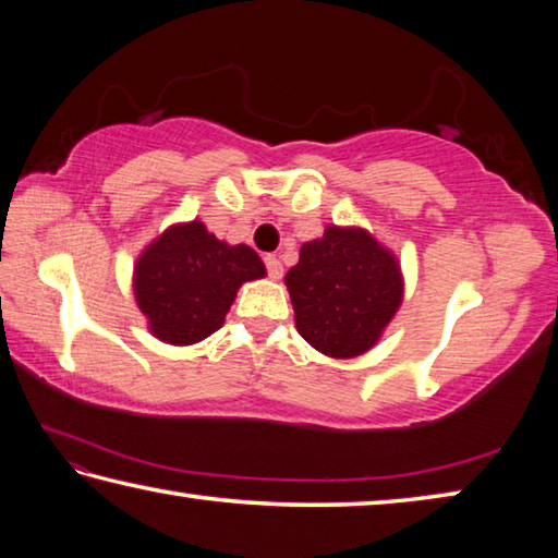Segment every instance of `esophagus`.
Listing matches in <instances>:
<instances>
[{
  "instance_id": "1",
  "label": "esophagus",
  "mask_w": 558,
  "mask_h": 558,
  "mask_svg": "<svg viewBox=\"0 0 558 558\" xmlns=\"http://www.w3.org/2000/svg\"><path fill=\"white\" fill-rule=\"evenodd\" d=\"M263 260H266L268 276H270L272 280H280V278H282V263H280L276 256H266Z\"/></svg>"
}]
</instances>
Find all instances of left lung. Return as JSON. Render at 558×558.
Masks as SVG:
<instances>
[{
    "label": "left lung",
    "mask_w": 558,
    "mask_h": 558,
    "mask_svg": "<svg viewBox=\"0 0 558 558\" xmlns=\"http://www.w3.org/2000/svg\"><path fill=\"white\" fill-rule=\"evenodd\" d=\"M286 286L300 337L332 359L369 352L403 300L399 260L356 226L302 243Z\"/></svg>",
    "instance_id": "obj_1"
}]
</instances>
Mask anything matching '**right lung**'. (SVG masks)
<instances>
[{
  "mask_svg": "<svg viewBox=\"0 0 558 558\" xmlns=\"http://www.w3.org/2000/svg\"><path fill=\"white\" fill-rule=\"evenodd\" d=\"M266 276L251 245H229L202 221L174 223L147 245L135 263L137 307L147 327L167 344L186 347L223 325L235 292Z\"/></svg>",
  "mask_w": 558,
  "mask_h": 558,
  "instance_id": "add662e5",
  "label": "right lung"
}]
</instances>
